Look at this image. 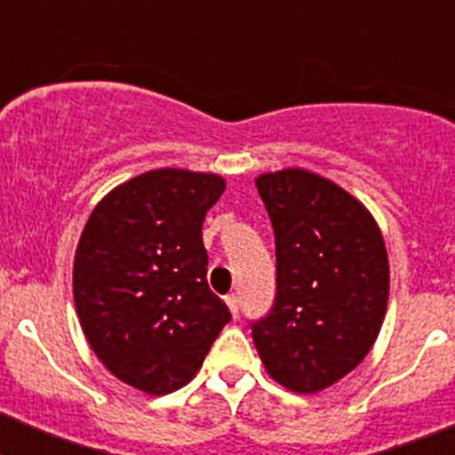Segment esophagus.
I'll use <instances>...</instances> for the list:
<instances>
[{"mask_svg":"<svg viewBox=\"0 0 455 455\" xmlns=\"http://www.w3.org/2000/svg\"><path fill=\"white\" fill-rule=\"evenodd\" d=\"M225 303H228V307H230L232 316H239V299H236V293H230V296H225Z\"/></svg>","mask_w":455,"mask_h":455,"instance_id":"obj_1","label":"esophagus"}]
</instances>
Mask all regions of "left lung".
Instances as JSON below:
<instances>
[{
  "mask_svg": "<svg viewBox=\"0 0 455 455\" xmlns=\"http://www.w3.org/2000/svg\"><path fill=\"white\" fill-rule=\"evenodd\" d=\"M255 187L275 232L277 293L252 341L275 383L316 394L363 363L383 328V232L355 196L307 168L262 172Z\"/></svg>",
  "mask_w": 455,
  "mask_h": 455,
  "instance_id": "obj_1",
  "label": "left lung"
}]
</instances>
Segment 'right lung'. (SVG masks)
<instances>
[{
    "label": "right lung",
    "mask_w": 455,
    "mask_h": 455,
    "mask_svg": "<svg viewBox=\"0 0 455 455\" xmlns=\"http://www.w3.org/2000/svg\"><path fill=\"white\" fill-rule=\"evenodd\" d=\"M225 178L155 168L88 216L72 293L88 347L118 380L162 396L191 383L230 309L207 284L203 220Z\"/></svg>",
    "instance_id": "right-lung-1"
}]
</instances>
